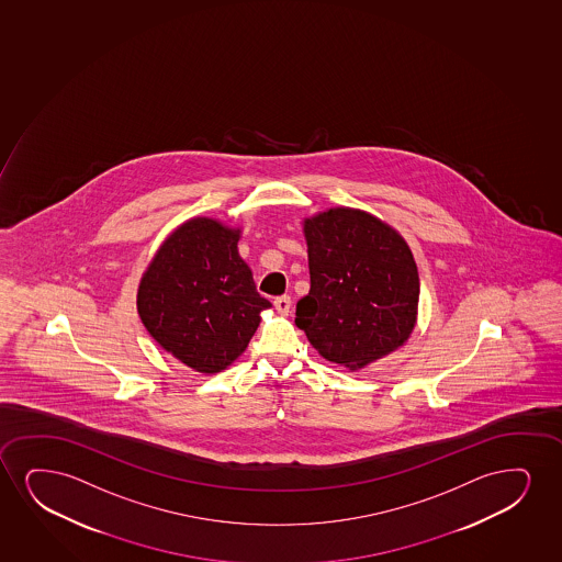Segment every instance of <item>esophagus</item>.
<instances>
[{
  "mask_svg": "<svg viewBox=\"0 0 562 562\" xmlns=\"http://www.w3.org/2000/svg\"><path fill=\"white\" fill-rule=\"evenodd\" d=\"M291 304L292 300L291 296H279V299L273 300V306H276V310H278L281 315H289V312H291Z\"/></svg>",
  "mask_w": 562,
  "mask_h": 562,
  "instance_id": "34e87169",
  "label": "esophagus"
}]
</instances>
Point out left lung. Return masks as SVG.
Here are the masks:
<instances>
[{
    "label": "left lung",
    "mask_w": 562,
    "mask_h": 562,
    "mask_svg": "<svg viewBox=\"0 0 562 562\" xmlns=\"http://www.w3.org/2000/svg\"><path fill=\"white\" fill-rule=\"evenodd\" d=\"M310 279L296 327L319 356L362 369L401 348L416 325L419 278L405 239L372 214L336 206L304 221Z\"/></svg>",
    "instance_id": "8db88e82"
}]
</instances>
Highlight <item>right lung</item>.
<instances>
[{"mask_svg": "<svg viewBox=\"0 0 562 562\" xmlns=\"http://www.w3.org/2000/svg\"><path fill=\"white\" fill-rule=\"evenodd\" d=\"M241 229L198 216L178 226L144 271L138 315L161 348L203 374H216L241 356L270 300L237 241Z\"/></svg>", "mask_w": 562, "mask_h": 562, "instance_id": "1", "label": "right lung"}]
</instances>
